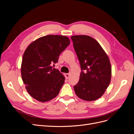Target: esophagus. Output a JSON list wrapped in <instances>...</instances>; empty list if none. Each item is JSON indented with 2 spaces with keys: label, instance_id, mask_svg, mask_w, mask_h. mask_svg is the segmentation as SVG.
I'll use <instances>...</instances> for the list:
<instances>
[{
  "label": "esophagus",
  "instance_id": "1",
  "mask_svg": "<svg viewBox=\"0 0 134 134\" xmlns=\"http://www.w3.org/2000/svg\"><path fill=\"white\" fill-rule=\"evenodd\" d=\"M69 75H70V73H66V74H65V76L66 79H68L69 77Z\"/></svg>",
  "mask_w": 134,
  "mask_h": 134
}]
</instances>
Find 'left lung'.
Wrapping results in <instances>:
<instances>
[{
  "mask_svg": "<svg viewBox=\"0 0 134 134\" xmlns=\"http://www.w3.org/2000/svg\"><path fill=\"white\" fill-rule=\"evenodd\" d=\"M71 38L82 70L79 82L74 86L75 94L86 101L98 99L111 82L108 56L98 42L90 36L75 35Z\"/></svg>",
  "mask_w": 134,
  "mask_h": 134,
  "instance_id": "left-lung-1",
  "label": "left lung"
}]
</instances>
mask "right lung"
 <instances>
[{
  "label": "right lung",
  "instance_id": "add662e5",
  "mask_svg": "<svg viewBox=\"0 0 134 134\" xmlns=\"http://www.w3.org/2000/svg\"><path fill=\"white\" fill-rule=\"evenodd\" d=\"M70 42L66 36L47 35L31 43L24 52L22 79L29 94L39 102L55 98L63 86L64 76L52 65Z\"/></svg>",
  "mask_w": 134,
  "mask_h": 134
}]
</instances>
